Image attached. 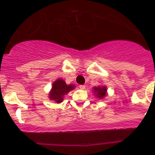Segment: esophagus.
Here are the masks:
<instances>
[{"label":"esophagus","mask_w":155,"mask_h":155,"mask_svg":"<svg viewBox=\"0 0 155 155\" xmlns=\"http://www.w3.org/2000/svg\"><path fill=\"white\" fill-rule=\"evenodd\" d=\"M79 88L82 89V90H84V89H85V85H83V84L79 85Z\"/></svg>","instance_id":"34e87169"}]
</instances>
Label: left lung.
Returning a JSON list of instances; mask_svg holds the SVG:
<instances>
[{
  "mask_svg": "<svg viewBox=\"0 0 155 155\" xmlns=\"http://www.w3.org/2000/svg\"><path fill=\"white\" fill-rule=\"evenodd\" d=\"M93 92H94V96L99 99H104L107 95V87L105 85H99L93 87Z\"/></svg>",
  "mask_w": 155,
  "mask_h": 155,
  "instance_id": "left-lung-1",
  "label": "left lung"
}]
</instances>
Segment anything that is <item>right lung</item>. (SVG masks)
<instances>
[{"mask_svg":"<svg viewBox=\"0 0 155 155\" xmlns=\"http://www.w3.org/2000/svg\"><path fill=\"white\" fill-rule=\"evenodd\" d=\"M75 87V84H67L64 79L59 78L53 83L48 97L50 100L54 101L56 103H61L64 100V96L70 91L73 90Z\"/></svg>","mask_w":155,"mask_h":155,"instance_id":"right-lung-1","label":"right lung"}]
</instances>
